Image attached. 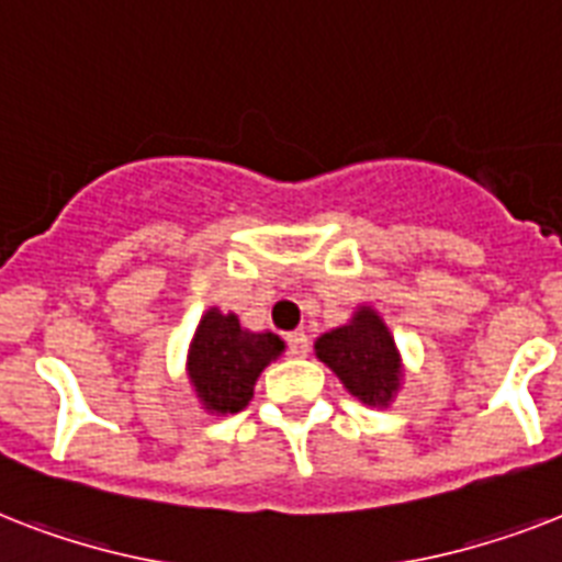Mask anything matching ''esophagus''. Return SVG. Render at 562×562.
Returning <instances> with one entry per match:
<instances>
[{"label":"esophagus","mask_w":562,"mask_h":562,"mask_svg":"<svg viewBox=\"0 0 562 562\" xmlns=\"http://www.w3.org/2000/svg\"><path fill=\"white\" fill-rule=\"evenodd\" d=\"M285 344H289V352L294 355V358H305V355H308V335H305V331H291V335L285 337Z\"/></svg>","instance_id":"34e87169"}]
</instances>
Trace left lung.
Instances as JSON below:
<instances>
[{"mask_svg": "<svg viewBox=\"0 0 562 562\" xmlns=\"http://www.w3.org/2000/svg\"><path fill=\"white\" fill-rule=\"evenodd\" d=\"M314 349L363 404H386L398 390L401 367L395 340L372 308H360L349 326L326 331Z\"/></svg>", "mask_w": 562, "mask_h": 562, "instance_id": "8db88e82", "label": "left lung"}]
</instances>
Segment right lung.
Instances as JSON below:
<instances>
[{"label":"right lung","instance_id":"right-lung-1","mask_svg":"<svg viewBox=\"0 0 562 562\" xmlns=\"http://www.w3.org/2000/svg\"><path fill=\"white\" fill-rule=\"evenodd\" d=\"M282 352V340L271 331H245L236 314L210 308L195 328L190 346V381L204 409L239 413L254 398L259 372Z\"/></svg>","mask_w":562,"mask_h":562}]
</instances>
